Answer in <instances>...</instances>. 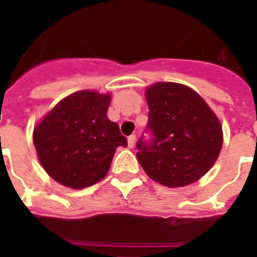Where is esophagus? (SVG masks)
Instances as JSON below:
<instances>
[{"mask_svg":"<svg viewBox=\"0 0 257 257\" xmlns=\"http://www.w3.org/2000/svg\"><path fill=\"white\" fill-rule=\"evenodd\" d=\"M135 142H136V136H135V135H131L128 138V146L131 149L135 146Z\"/></svg>","mask_w":257,"mask_h":257,"instance_id":"esophagus-1","label":"esophagus"}]
</instances>
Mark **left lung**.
<instances>
[{"label":"left lung","mask_w":257,"mask_h":257,"mask_svg":"<svg viewBox=\"0 0 257 257\" xmlns=\"http://www.w3.org/2000/svg\"><path fill=\"white\" fill-rule=\"evenodd\" d=\"M149 121L136 157L153 180L183 187L209 171L223 145L220 122L202 97L189 86L157 82L146 92Z\"/></svg>","instance_id":"obj_1"}]
</instances>
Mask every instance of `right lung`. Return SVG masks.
<instances>
[{
	"label": "right lung",
	"instance_id": "right-lung-1",
	"mask_svg": "<svg viewBox=\"0 0 257 257\" xmlns=\"http://www.w3.org/2000/svg\"><path fill=\"white\" fill-rule=\"evenodd\" d=\"M108 106V95L81 90L58 103L37 125L33 140L51 178L85 189L106 176L115 149L128 146L118 123L107 118Z\"/></svg>",
	"mask_w": 257,
	"mask_h": 257
}]
</instances>
